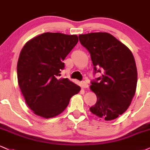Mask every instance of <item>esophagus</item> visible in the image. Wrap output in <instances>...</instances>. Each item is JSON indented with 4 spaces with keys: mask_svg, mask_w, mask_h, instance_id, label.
<instances>
[{
    "mask_svg": "<svg viewBox=\"0 0 150 150\" xmlns=\"http://www.w3.org/2000/svg\"><path fill=\"white\" fill-rule=\"evenodd\" d=\"M88 86H89V85H88L87 83H86L85 81H82V88H88Z\"/></svg>",
    "mask_w": 150,
    "mask_h": 150,
    "instance_id": "esophagus-1",
    "label": "esophagus"
}]
</instances>
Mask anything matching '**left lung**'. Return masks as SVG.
Instances as JSON below:
<instances>
[{"label": "left lung", "mask_w": 150, "mask_h": 150, "mask_svg": "<svg viewBox=\"0 0 150 150\" xmlns=\"http://www.w3.org/2000/svg\"><path fill=\"white\" fill-rule=\"evenodd\" d=\"M79 40L90 53L94 73H103L91 82L97 101L90 111L106 121L115 120L128 109L136 93L138 73L132 52L105 32L80 35Z\"/></svg>", "instance_id": "1"}]
</instances>
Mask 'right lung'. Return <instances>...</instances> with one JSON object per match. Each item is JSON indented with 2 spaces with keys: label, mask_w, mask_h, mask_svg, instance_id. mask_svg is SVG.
<instances>
[{
  "label": "right lung",
  "mask_w": 150,
  "mask_h": 150,
  "mask_svg": "<svg viewBox=\"0 0 150 150\" xmlns=\"http://www.w3.org/2000/svg\"><path fill=\"white\" fill-rule=\"evenodd\" d=\"M78 42L76 35L45 33L28 41L17 62L18 84L35 115L48 119L61 114L80 86L58 79L64 61Z\"/></svg>",
  "instance_id": "obj_1"
}]
</instances>
